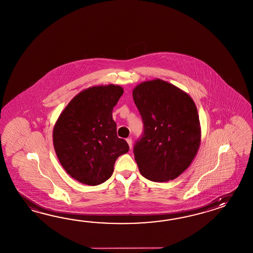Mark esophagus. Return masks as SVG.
Listing matches in <instances>:
<instances>
[{
	"instance_id": "34e87169",
	"label": "esophagus",
	"mask_w": 253,
	"mask_h": 253,
	"mask_svg": "<svg viewBox=\"0 0 253 253\" xmlns=\"http://www.w3.org/2000/svg\"><path fill=\"white\" fill-rule=\"evenodd\" d=\"M126 141L129 144V149H131V147H132V140L130 138H128V139H126Z\"/></svg>"
}]
</instances>
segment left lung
I'll return each mask as SVG.
<instances>
[{"label": "left lung", "mask_w": 253, "mask_h": 253, "mask_svg": "<svg viewBox=\"0 0 253 253\" xmlns=\"http://www.w3.org/2000/svg\"><path fill=\"white\" fill-rule=\"evenodd\" d=\"M143 122L133 153L140 174L152 181L174 180L191 165L201 144L196 105L189 94L156 79L132 90Z\"/></svg>", "instance_id": "8db88e82"}]
</instances>
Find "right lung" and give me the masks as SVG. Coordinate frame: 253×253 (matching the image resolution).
I'll return each mask as SVG.
<instances>
[{
    "mask_svg": "<svg viewBox=\"0 0 253 253\" xmlns=\"http://www.w3.org/2000/svg\"><path fill=\"white\" fill-rule=\"evenodd\" d=\"M124 93L119 85L93 86L75 96L53 128V146L68 174L81 183L106 181L129 145L117 136L113 107Z\"/></svg>",
    "mask_w": 253,
    "mask_h": 253,
    "instance_id": "1",
    "label": "right lung"
}]
</instances>
